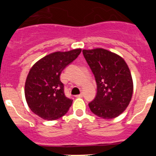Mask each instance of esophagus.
<instances>
[{
    "label": "esophagus",
    "mask_w": 156,
    "mask_h": 156,
    "mask_svg": "<svg viewBox=\"0 0 156 156\" xmlns=\"http://www.w3.org/2000/svg\"><path fill=\"white\" fill-rule=\"evenodd\" d=\"M75 97H76L77 98H81V97H83V94H79V95H76Z\"/></svg>",
    "instance_id": "esophagus-1"
}]
</instances>
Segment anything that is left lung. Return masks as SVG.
Listing matches in <instances>:
<instances>
[{"label": "left lung", "mask_w": 156, "mask_h": 156, "mask_svg": "<svg viewBox=\"0 0 156 156\" xmlns=\"http://www.w3.org/2000/svg\"><path fill=\"white\" fill-rule=\"evenodd\" d=\"M97 85L95 99L89 103L91 112L104 119L120 115L130 103L133 84L125 59L103 48L83 50Z\"/></svg>", "instance_id": "obj_1"}]
</instances>
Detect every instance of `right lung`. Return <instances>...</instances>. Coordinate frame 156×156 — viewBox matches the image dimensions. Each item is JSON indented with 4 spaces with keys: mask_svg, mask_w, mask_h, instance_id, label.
<instances>
[{
    "mask_svg": "<svg viewBox=\"0 0 156 156\" xmlns=\"http://www.w3.org/2000/svg\"><path fill=\"white\" fill-rule=\"evenodd\" d=\"M81 52L80 48L53 52L33 65L25 83V97L28 106L34 114L50 121L66 114L73 100L65 96L60 75Z\"/></svg>",
    "mask_w": 156,
    "mask_h": 156,
    "instance_id": "obj_1",
    "label": "right lung"
}]
</instances>
